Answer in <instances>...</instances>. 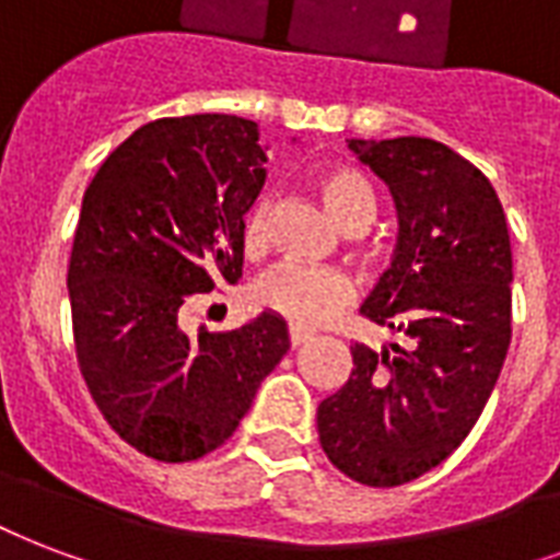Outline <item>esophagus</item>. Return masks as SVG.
Segmentation results:
<instances>
[{
  "mask_svg": "<svg viewBox=\"0 0 560 560\" xmlns=\"http://www.w3.org/2000/svg\"><path fill=\"white\" fill-rule=\"evenodd\" d=\"M315 334L313 330H304V327H289V342H292V348H298V345H306V342H313Z\"/></svg>",
  "mask_w": 560,
  "mask_h": 560,
  "instance_id": "esophagus-1",
  "label": "esophagus"
}]
</instances>
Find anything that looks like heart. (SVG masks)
I'll list each match as a JSON object with an SVG mask.
<instances>
[{
    "label": "heart",
    "mask_w": 560,
    "mask_h": 560,
    "mask_svg": "<svg viewBox=\"0 0 560 560\" xmlns=\"http://www.w3.org/2000/svg\"><path fill=\"white\" fill-rule=\"evenodd\" d=\"M313 188L325 209L342 230L354 233L369 224L375 212V191L351 165L322 167L313 176ZM268 242V203L256 200L242 224V247L256 256ZM351 280L334 268H306V265H277L254 285V304L268 313L283 315L298 327L325 325L342 304L351 301Z\"/></svg>",
    "instance_id": "obj_1"
}]
</instances>
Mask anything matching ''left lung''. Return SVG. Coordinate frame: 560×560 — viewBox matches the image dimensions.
Masks as SVG:
<instances>
[{
	"label": "left lung",
	"mask_w": 560,
	"mask_h": 560,
	"mask_svg": "<svg viewBox=\"0 0 560 560\" xmlns=\"http://www.w3.org/2000/svg\"><path fill=\"white\" fill-rule=\"evenodd\" d=\"M389 188L393 262L360 313L407 348H351L354 369L318 405L327 460L369 487L413 481L464 443L511 345V235L495 188L434 138H351Z\"/></svg>",
	"instance_id": "1"
}]
</instances>
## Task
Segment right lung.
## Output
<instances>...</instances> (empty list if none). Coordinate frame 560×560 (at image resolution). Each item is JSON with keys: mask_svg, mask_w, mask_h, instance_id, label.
I'll use <instances>...</instances> for the list:
<instances>
[{"mask_svg": "<svg viewBox=\"0 0 560 560\" xmlns=\"http://www.w3.org/2000/svg\"><path fill=\"white\" fill-rule=\"evenodd\" d=\"M254 120L162 117L105 159L82 197L67 268L79 369L120 440L165 464L224 445L289 351L283 315L197 339L188 295L242 277V224L265 185Z\"/></svg>", "mask_w": 560, "mask_h": 560, "instance_id": "add662e5", "label": "right lung"}]
</instances>
